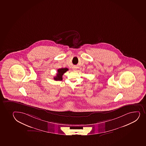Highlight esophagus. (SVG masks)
Returning <instances> with one entry per match:
<instances>
[{
    "instance_id": "1",
    "label": "esophagus",
    "mask_w": 146,
    "mask_h": 146,
    "mask_svg": "<svg viewBox=\"0 0 146 146\" xmlns=\"http://www.w3.org/2000/svg\"><path fill=\"white\" fill-rule=\"evenodd\" d=\"M73 70H74V71H76V70H77V68H73Z\"/></svg>"
}]
</instances>
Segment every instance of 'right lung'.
<instances>
[{
	"mask_svg": "<svg viewBox=\"0 0 146 146\" xmlns=\"http://www.w3.org/2000/svg\"><path fill=\"white\" fill-rule=\"evenodd\" d=\"M68 70V68H62L57 70V73L56 74V77H54V80L56 81L57 80H63L62 78V76L63 74L66 73L67 71Z\"/></svg>",
	"mask_w": 146,
	"mask_h": 146,
	"instance_id": "right-lung-1",
	"label": "right lung"
}]
</instances>
